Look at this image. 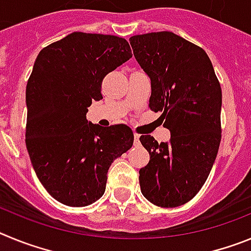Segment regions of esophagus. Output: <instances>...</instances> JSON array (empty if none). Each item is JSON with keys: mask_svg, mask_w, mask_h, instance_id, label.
<instances>
[{"mask_svg": "<svg viewBox=\"0 0 251 251\" xmlns=\"http://www.w3.org/2000/svg\"><path fill=\"white\" fill-rule=\"evenodd\" d=\"M134 145H139V134L134 133Z\"/></svg>", "mask_w": 251, "mask_h": 251, "instance_id": "34e87169", "label": "esophagus"}]
</instances>
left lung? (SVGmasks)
<instances>
[{
	"instance_id": "left-lung-1",
	"label": "left lung",
	"mask_w": 251,
	"mask_h": 251,
	"mask_svg": "<svg viewBox=\"0 0 251 251\" xmlns=\"http://www.w3.org/2000/svg\"><path fill=\"white\" fill-rule=\"evenodd\" d=\"M137 63L151 80L150 106L162 112L168 142L141 136L150 153L139 170L142 195L153 205L177 207L207 179L221 141V88L207 54L170 31L129 39Z\"/></svg>"
}]
</instances>
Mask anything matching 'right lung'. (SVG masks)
Listing matches in <instances>:
<instances>
[{
  "label": "right lung",
  "mask_w": 251,
  "mask_h": 251,
  "mask_svg": "<svg viewBox=\"0 0 251 251\" xmlns=\"http://www.w3.org/2000/svg\"><path fill=\"white\" fill-rule=\"evenodd\" d=\"M132 57L127 40L73 32L44 48L26 86V147L37 178L72 207L104 195L108 170L133 145L126 124L100 127L86 113L100 100L101 81Z\"/></svg>",
  "instance_id": "right-lung-1"
}]
</instances>
